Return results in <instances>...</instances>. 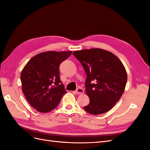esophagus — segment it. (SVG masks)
<instances>
[{
    "label": "esophagus",
    "instance_id": "1",
    "mask_svg": "<svg viewBox=\"0 0 150 150\" xmlns=\"http://www.w3.org/2000/svg\"><path fill=\"white\" fill-rule=\"evenodd\" d=\"M75 92L76 94H82L84 93V90L82 88L79 87L77 89V90H76V91Z\"/></svg>",
    "mask_w": 150,
    "mask_h": 150
}]
</instances>
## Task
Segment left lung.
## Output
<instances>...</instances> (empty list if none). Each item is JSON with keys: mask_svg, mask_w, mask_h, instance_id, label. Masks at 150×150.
<instances>
[{"mask_svg": "<svg viewBox=\"0 0 150 150\" xmlns=\"http://www.w3.org/2000/svg\"><path fill=\"white\" fill-rule=\"evenodd\" d=\"M73 55L86 73V94L90 103L84 110L91 115L107 112L125 90L128 77L122 62L113 53L100 48L77 50Z\"/></svg>", "mask_w": 150, "mask_h": 150, "instance_id": "left-lung-1", "label": "left lung"}]
</instances>
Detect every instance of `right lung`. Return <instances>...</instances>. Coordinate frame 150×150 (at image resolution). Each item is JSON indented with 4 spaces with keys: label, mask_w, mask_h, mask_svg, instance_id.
<instances>
[{
    "label": "right lung",
    "mask_w": 150,
    "mask_h": 150,
    "mask_svg": "<svg viewBox=\"0 0 150 150\" xmlns=\"http://www.w3.org/2000/svg\"><path fill=\"white\" fill-rule=\"evenodd\" d=\"M72 52L48 51L33 57L21 73L22 90L28 103L40 113L58 106L66 93L59 76V65Z\"/></svg>",
    "instance_id": "obj_1"
}]
</instances>
